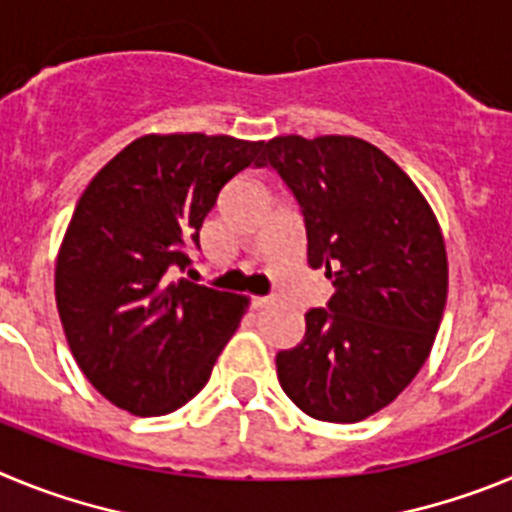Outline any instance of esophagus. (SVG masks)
Returning a JSON list of instances; mask_svg holds the SVG:
<instances>
[{
  "label": "esophagus",
  "mask_w": 512,
  "mask_h": 512,
  "mask_svg": "<svg viewBox=\"0 0 512 512\" xmlns=\"http://www.w3.org/2000/svg\"><path fill=\"white\" fill-rule=\"evenodd\" d=\"M271 302H274V297H251V307H256V310H261V307H266V305H271Z\"/></svg>",
  "instance_id": "obj_1"
}]
</instances>
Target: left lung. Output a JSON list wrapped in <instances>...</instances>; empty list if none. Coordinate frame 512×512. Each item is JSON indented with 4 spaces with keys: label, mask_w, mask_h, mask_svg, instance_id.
Returning a JSON list of instances; mask_svg holds the SVG:
<instances>
[{
    "label": "left lung",
    "mask_w": 512,
    "mask_h": 512,
    "mask_svg": "<svg viewBox=\"0 0 512 512\" xmlns=\"http://www.w3.org/2000/svg\"><path fill=\"white\" fill-rule=\"evenodd\" d=\"M256 166L287 184L307 264L336 287L305 312V338L277 354L279 384L310 418H369L413 382L436 341L449 292L436 215L390 156L351 135H279Z\"/></svg>",
    "instance_id": "1"
}]
</instances>
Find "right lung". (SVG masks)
<instances>
[{
	"label": "right lung",
	"instance_id": "1",
	"mask_svg": "<svg viewBox=\"0 0 512 512\" xmlns=\"http://www.w3.org/2000/svg\"><path fill=\"white\" fill-rule=\"evenodd\" d=\"M264 143L230 135H143L94 176L56 264L71 354L112 405L174 413L207 384L248 297L174 279L192 264L217 194Z\"/></svg>",
	"mask_w": 512,
	"mask_h": 512
}]
</instances>
